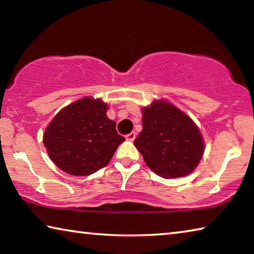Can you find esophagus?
<instances>
[{
	"label": "esophagus",
	"mask_w": 254,
	"mask_h": 254,
	"mask_svg": "<svg viewBox=\"0 0 254 254\" xmlns=\"http://www.w3.org/2000/svg\"><path fill=\"white\" fill-rule=\"evenodd\" d=\"M135 136H136V133H135L134 131H132V132L128 133V134L126 135V139H127V141H133V140L135 139Z\"/></svg>",
	"instance_id": "esophagus-1"
}]
</instances>
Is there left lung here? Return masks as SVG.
<instances>
[{"mask_svg": "<svg viewBox=\"0 0 254 254\" xmlns=\"http://www.w3.org/2000/svg\"><path fill=\"white\" fill-rule=\"evenodd\" d=\"M142 131L134 140L144 162L162 178L190 174L204 153L198 127L186 114L165 101L142 110Z\"/></svg>", "mask_w": 254, "mask_h": 254, "instance_id": "obj_1", "label": "left lung"}]
</instances>
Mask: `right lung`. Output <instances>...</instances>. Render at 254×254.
I'll return each instance as SVG.
<instances>
[{
  "label": "right lung",
  "instance_id": "right-lung-1",
  "mask_svg": "<svg viewBox=\"0 0 254 254\" xmlns=\"http://www.w3.org/2000/svg\"><path fill=\"white\" fill-rule=\"evenodd\" d=\"M107 105L84 97L63 109L44 134L51 160L65 173L88 176L110 162L124 140L117 124L106 117Z\"/></svg>",
  "mask_w": 254,
  "mask_h": 254
}]
</instances>
